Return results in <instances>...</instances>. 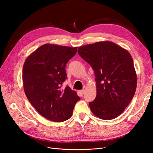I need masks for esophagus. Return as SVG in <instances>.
<instances>
[{
  "mask_svg": "<svg viewBox=\"0 0 153 153\" xmlns=\"http://www.w3.org/2000/svg\"><path fill=\"white\" fill-rule=\"evenodd\" d=\"M85 87H84V89H83L82 90H81L80 92V93L82 94H83L85 92Z\"/></svg>",
  "mask_w": 153,
  "mask_h": 153,
  "instance_id": "obj_1",
  "label": "esophagus"
}]
</instances>
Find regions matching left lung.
Segmentation results:
<instances>
[{
	"instance_id": "obj_1",
	"label": "left lung",
	"mask_w": 153,
	"mask_h": 153,
	"mask_svg": "<svg viewBox=\"0 0 153 153\" xmlns=\"http://www.w3.org/2000/svg\"><path fill=\"white\" fill-rule=\"evenodd\" d=\"M80 56L94 69L97 94L89 103L92 112L103 120L121 115L135 93L137 76L131 55L112 41L78 47Z\"/></svg>"
}]
</instances>
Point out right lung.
<instances>
[{"instance_id": "add662e5", "label": "right lung", "mask_w": 153, "mask_h": 153, "mask_svg": "<svg viewBox=\"0 0 153 153\" xmlns=\"http://www.w3.org/2000/svg\"><path fill=\"white\" fill-rule=\"evenodd\" d=\"M76 50L77 47L45 44L27 57L23 66V85L27 98L50 121L69 119L80 99L69 87L61 88L67 78L66 64Z\"/></svg>"}]
</instances>
